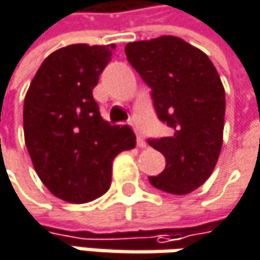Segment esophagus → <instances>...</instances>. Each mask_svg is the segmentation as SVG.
<instances>
[{"instance_id":"esophagus-1","label":"esophagus","mask_w":260,"mask_h":260,"mask_svg":"<svg viewBox=\"0 0 260 260\" xmlns=\"http://www.w3.org/2000/svg\"><path fill=\"white\" fill-rule=\"evenodd\" d=\"M137 145H139V148L146 149V142L143 140V137H142L140 134H137Z\"/></svg>"}]
</instances>
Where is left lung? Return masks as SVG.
<instances>
[{
	"instance_id": "8db88e82",
	"label": "left lung",
	"mask_w": 260,
	"mask_h": 260,
	"mask_svg": "<svg viewBox=\"0 0 260 260\" xmlns=\"http://www.w3.org/2000/svg\"><path fill=\"white\" fill-rule=\"evenodd\" d=\"M127 60L151 86L154 106L174 134L149 145L166 158L165 171L149 177L154 187L187 195L212 175L222 148L225 91L200 48L177 36L129 42Z\"/></svg>"
}]
</instances>
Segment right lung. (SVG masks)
<instances>
[{
  "label": "right lung",
  "mask_w": 260,
  "mask_h": 260,
  "mask_svg": "<svg viewBox=\"0 0 260 260\" xmlns=\"http://www.w3.org/2000/svg\"><path fill=\"white\" fill-rule=\"evenodd\" d=\"M114 44H73L53 51L24 99V139L33 168L59 200L89 203L111 186L112 160L136 148L129 126L102 118L92 88Z\"/></svg>",
  "instance_id": "add662e5"
}]
</instances>
